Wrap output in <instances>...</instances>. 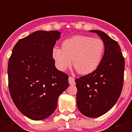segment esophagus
<instances>
[{
	"label": "esophagus",
	"instance_id": "esophagus-1",
	"mask_svg": "<svg viewBox=\"0 0 132 132\" xmlns=\"http://www.w3.org/2000/svg\"><path fill=\"white\" fill-rule=\"evenodd\" d=\"M68 82H69V84L70 85H75V79L71 77H69L68 78Z\"/></svg>",
	"mask_w": 132,
	"mask_h": 132
}]
</instances>
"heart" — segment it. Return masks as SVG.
Here are the masks:
<instances>
[{"mask_svg": "<svg viewBox=\"0 0 132 132\" xmlns=\"http://www.w3.org/2000/svg\"><path fill=\"white\" fill-rule=\"evenodd\" d=\"M104 52L105 43L101 39L75 36L64 40L62 48L55 46L52 58L60 71L69 68L73 60V66L81 75H88L98 68Z\"/></svg>", "mask_w": 132, "mask_h": 132, "instance_id": "1", "label": "heart"}]
</instances>
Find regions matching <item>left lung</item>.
<instances>
[{"mask_svg":"<svg viewBox=\"0 0 132 132\" xmlns=\"http://www.w3.org/2000/svg\"><path fill=\"white\" fill-rule=\"evenodd\" d=\"M90 31L96 33L104 42V55L95 71L75 79L77 105L82 114L96 118L112 108L121 95L125 60L117 41L101 31Z\"/></svg>","mask_w":132,"mask_h":132,"instance_id":"left-lung-1","label":"left lung"}]
</instances>
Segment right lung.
Segmentation results:
<instances>
[{"mask_svg":"<svg viewBox=\"0 0 132 132\" xmlns=\"http://www.w3.org/2000/svg\"><path fill=\"white\" fill-rule=\"evenodd\" d=\"M57 31H37L15 44L8 63L10 95L22 114L34 121L54 112L60 95L68 87V76L55 68L52 50Z\"/></svg>","mask_w":132,"mask_h":132,"instance_id":"1","label":"right lung"}]
</instances>
